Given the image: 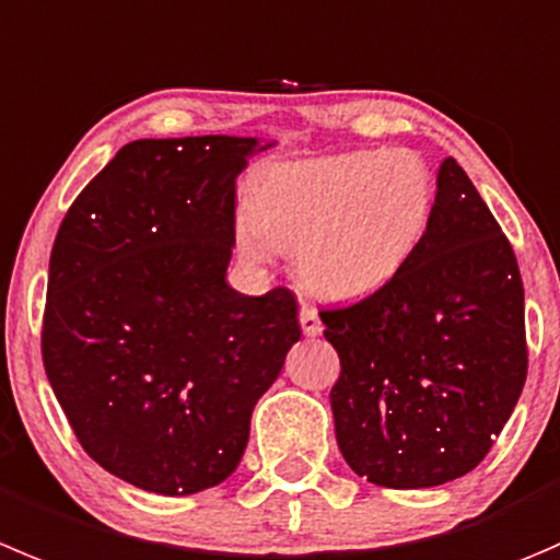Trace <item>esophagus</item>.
<instances>
[{
    "label": "esophagus",
    "instance_id": "obj_1",
    "mask_svg": "<svg viewBox=\"0 0 560 560\" xmlns=\"http://www.w3.org/2000/svg\"><path fill=\"white\" fill-rule=\"evenodd\" d=\"M298 317H301V328H303V334H306V336L323 334V323H319L317 308H314V306H306V303H303L301 314H298Z\"/></svg>",
    "mask_w": 560,
    "mask_h": 560
}]
</instances>
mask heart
Returning <instances> with one entry per match:
<instances>
[{"instance_id":"1","label":"heart","mask_w":560,"mask_h":560,"mask_svg":"<svg viewBox=\"0 0 560 560\" xmlns=\"http://www.w3.org/2000/svg\"><path fill=\"white\" fill-rule=\"evenodd\" d=\"M435 180L410 150H352L270 166L237 241L252 262L295 248L303 284L355 301L401 273L427 235Z\"/></svg>"}]
</instances>
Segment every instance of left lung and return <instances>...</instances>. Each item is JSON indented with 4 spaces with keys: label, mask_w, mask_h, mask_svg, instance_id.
<instances>
[{
    "label": "left lung",
    "mask_w": 560,
    "mask_h": 560,
    "mask_svg": "<svg viewBox=\"0 0 560 560\" xmlns=\"http://www.w3.org/2000/svg\"><path fill=\"white\" fill-rule=\"evenodd\" d=\"M341 374L336 443L358 476L421 490L470 474L512 416L525 374V292L495 215L454 159L427 235L396 279L319 312Z\"/></svg>",
    "instance_id": "obj_1"
}]
</instances>
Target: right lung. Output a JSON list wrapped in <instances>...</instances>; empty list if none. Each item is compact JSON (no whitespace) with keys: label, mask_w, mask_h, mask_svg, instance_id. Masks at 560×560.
Masks as SVG:
<instances>
[{"label":"right lung","mask_w":560,"mask_h":560,"mask_svg":"<svg viewBox=\"0 0 560 560\" xmlns=\"http://www.w3.org/2000/svg\"><path fill=\"white\" fill-rule=\"evenodd\" d=\"M252 136L139 139L75 197L48 262L43 366L81 448L194 495L241 463L252 410L301 339L295 295L226 284Z\"/></svg>","instance_id":"1"}]
</instances>
